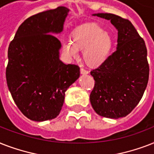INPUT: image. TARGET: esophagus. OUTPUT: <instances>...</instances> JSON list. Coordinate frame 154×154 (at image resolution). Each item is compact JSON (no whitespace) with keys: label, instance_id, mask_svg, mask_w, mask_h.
<instances>
[{"label":"esophagus","instance_id":"obj_1","mask_svg":"<svg viewBox=\"0 0 154 154\" xmlns=\"http://www.w3.org/2000/svg\"><path fill=\"white\" fill-rule=\"evenodd\" d=\"M81 73L83 75H85V74H88V73H89V72H88L87 70L84 69H81Z\"/></svg>","mask_w":154,"mask_h":154}]
</instances>
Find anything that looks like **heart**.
I'll return each instance as SVG.
<instances>
[{
    "label": "heart",
    "instance_id": "1",
    "mask_svg": "<svg viewBox=\"0 0 154 154\" xmlns=\"http://www.w3.org/2000/svg\"><path fill=\"white\" fill-rule=\"evenodd\" d=\"M72 39L63 42L62 50L69 58L77 57L83 50V59L89 67L97 68L109 58L113 42L109 32L97 23H87L72 32Z\"/></svg>",
    "mask_w": 154,
    "mask_h": 154
}]
</instances>
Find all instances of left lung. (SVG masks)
Here are the masks:
<instances>
[{
    "label": "left lung",
    "mask_w": 154,
    "mask_h": 154,
    "mask_svg": "<svg viewBox=\"0 0 154 154\" xmlns=\"http://www.w3.org/2000/svg\"><path fill=\"white\" fill-rule=\"evenodd\" d=\"M117 30V50L100 67L93 69L95 85L90 103L101 117L117 119L130 113L141 101L149 81L147 49L129 20L112 13H95Z\"/></svg>",
    "instance_id": "1"
}]
</instances>
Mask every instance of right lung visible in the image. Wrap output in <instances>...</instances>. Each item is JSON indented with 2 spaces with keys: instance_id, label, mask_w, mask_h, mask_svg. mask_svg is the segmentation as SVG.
I'll list each match as a JSON object with an SVG mask.
<instances>
[{
  "instance_id": "obj_1",
  "label": "right lung",
  "mask_w": 154,
  "mask_h": 154,
  "mask_svg": "<svg viewBox=\"0 0 154 154\" xmlns=\"http://www.w3.org/2000/svg\"><path fill=\"white\" fill-rule=\"evenodd\" d=\"M69 9L58 7L30 17L19 26L8 49L6 81L18 109L35 122L59 115L65 91L80 77V68L60 60V41Z\"/></svg>"
}]
</instances>
